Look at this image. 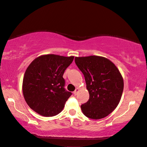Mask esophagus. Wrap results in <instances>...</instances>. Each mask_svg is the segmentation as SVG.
<instances>
[{"instance_id": "1", "label": "esophagus", "mask_w": 147, "mask_h": 147, "mask_svg": "<svg viewBox=\"0 0 147 147\" xmlns=\"http://www.w3.org/2000/svg\"><path fill=\"white\" fill-rule=\"evenodd\" d=\"M79 90V88H76V90H75V91H74V95H77V93H78Z\"/></svg>"}]
</instances>
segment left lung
<instances>
[{
  "label": "left lung",
  "mask_w": 147,
  "mask_h": 147,
  "mask_svg": "<svg viewBox=\"0 0 147 147\" xmlns=\"http://www.w3.org/2000/svg\"><path fill=\"white\" fill-rule=\"evenodd\" d=\"M75 62L86 83L90 98L81 105L86 117L103 118L114 111L120 101L123 79L117 66L106 57L90 56L76 57Z\"/></svg>",
  "instance_id": "obj_1"
}]
</instances>
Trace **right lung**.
<instances>
[{
    "instance_id": "1",
    "label": "right lung",
    "mask_w": 147,
    "mask_h": 147,
    "mask_svg": "<svg viewBox=\"0 0 147 147\" xmlns=\"http://www.w3.org/2000/svg\"><path fill=\"white\" fill-rule=\"evenodd\" d=\"M74 56L55 54L36 58L25 72L22 91L28 106L38 114L50 117L62 111L71 95L65 89L63 76Z\"/></svg>"
}]
</instances>
